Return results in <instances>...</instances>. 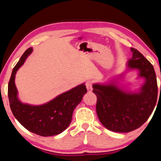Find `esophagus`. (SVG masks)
<instances>
[{"mask_svg":"<svg viewBox=\"0 0 161 161\" xmlns=\"http://www.w3.org/2000/svg\"><path fill=\"white\" fill-rule=\"evenodd\" d=\"M86 89L88 92H92V84L91 81H87L86 82Z\"/></svg>","mask_w":161,"mask_h":161,"instance_id":"34e87169","label":"esophagus"}]
</instances>
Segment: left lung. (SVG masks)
I'll list each match as a JSON object with an SVG mask.
<instances>
[{
	"mask_svg": "<svg viewBox=\"0 0 161 161\" xmlns=\"http://www.w3.org/2000/svg\"><path fill=\"white\" fill-rule=\"evenodd\" d=\"M127 62V69L138 71L145 81L138 92L124 90L111 81L94 84L97 97V114L101 123L114 132L128 133L137 129L148 120L156 106L158 97L156 75L151 62L134 48Z\"/></svg>",
	"mask_w": 161,
	"mask_h": 161,
	"instance_id": "obj_1",
	"label": "left lung"
}]
</instances>
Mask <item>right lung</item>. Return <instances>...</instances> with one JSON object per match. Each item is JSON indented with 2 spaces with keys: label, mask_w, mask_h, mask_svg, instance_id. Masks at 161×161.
I'll return each instance as SVG.
<instances>
[{
  "label": "right lung",
  "mask_w": 161,
  "mask_h": 161,
  "mask_svg": "<svg viewBox=\"0 0 161 161\" xmlns=\"http://www.w3.org/2000/svg\"><path fill=\"white\" fill-rule=\"evenodd\" d=\"M32 52V48H28L13 69L8 90L10 109L19 123L29 131L45 137L58 135L69 126L73 111L87 92L86 86L84 83L80 84L42 105L22 103L18 97L15 74Z\"/></svg>",
  "instance_id": "add662e5"
}]
</instances>
